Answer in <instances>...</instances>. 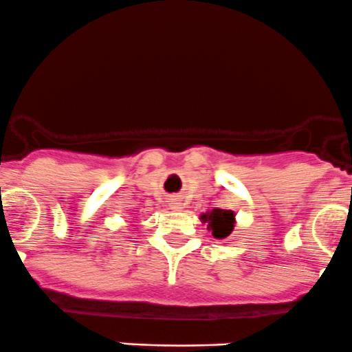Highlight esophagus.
<instances>
[{
    "label": "esophagus",
    "mask_w": 352,
    "mask_h": 352,
    "mask_svg": "<svg viewBox=\"0 0 352 352\" xmlns=\"http://www.w3.org/2000/svg\"><path fill=\"white\" fill-rule=\"evenodd\" d=\"M169 208H171V210H175V212H179V210H183V208H184V204L179 200V198H173L171 204H169Z\"/></svg>",
    "instance_id": "34e87169"
}]
</instances>
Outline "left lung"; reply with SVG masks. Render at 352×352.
<instances>
[{"label":"left lung","instance_id":"1","mask_svg":"<svg viewBox=\"0 0 352 352\" xmlns=\"http://www.w3.org/2000/svg\"><path fill=\"white\" fill-rule=\"evenodd\" d=\"M201 222H207V228L212 231V236L217 239L228 238L234 229V212L224 208H212L207 214L200 215Z\"/></svg>","mask_w":352,"mask_h":352}]
</instances>
